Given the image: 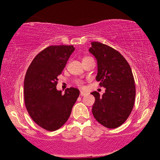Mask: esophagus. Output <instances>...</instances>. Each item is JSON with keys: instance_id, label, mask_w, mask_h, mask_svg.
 Here are the masks:
<instances>
[{"instance_id": "1", "label": "esophagus", "mask_w": 160, "mask_h": 160, "mask_svg": "<svg viewBox=\"0 0 160 160\" xmlns=\"http://www.w3.org/2000/svg\"><path fill=\"white\" fill-rule=\"evenodd\" d=\"M80 95H81V96H85L87 95V93L85 92H84V91H80Z\"/></svg>"}]
</instances>
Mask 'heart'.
Masks as SVG:
<instances>
[{
	"label": "heart",
	"instance_id": "heart-1",
	"mask_svg": "<svg viewBox=\"0 0 160 160\" xmlns=\"http://www.w3.org/2000/svg\"><path fill=\"white\" fill-rule=\"evenodd\" d=\"M91 58H92L91 57H89V56H85L83 58V62H84V61H86L87 60H89V59H91ZM76 84H77L78 87H82L83 85H84V82H83L82 80H76Z\"/></svg>",
	"mask_w": 160,
	"mask_h": 160
}]
</instances>
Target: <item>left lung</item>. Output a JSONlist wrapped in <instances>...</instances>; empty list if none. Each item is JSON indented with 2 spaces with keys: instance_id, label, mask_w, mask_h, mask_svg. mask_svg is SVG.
<instances>
[{
  "instance_id": "1",
  "label": "left lung",
  "mask_w": 160,
  "mask_h": 160,
  "mask_svg": "<svg viewBox=\"0 0 160 160\" xmlns=\"http://www.w3.org/2000/svg\"><path fill=\"white\" fill-rule=\"evenodd\" d=\"M89 51L98 62L96 80L106 92L100 97L98 92L92 113L95 119L107 128L121 126L128 119L134 106L135 80L131 68L126 59L117 50L100 42H92Z\"/></svg>"
}]
</instances>
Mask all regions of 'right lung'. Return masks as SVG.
I'll return each instance as SVG.
<instances>
[{
	"label": "right lung",
	"instance_id": "1",
	"mask_svg": "<svg viewBox=\"0 0 160 160\" xmlns=\"http://www.w3.org/2000/svg\"><path fill=\"white\" fill-rule=\"evenodd\" d=\"M74 50L73 45L45 48L35 57L26 72L25 107L35 123L48 131L58 130L67 122L79 96L76 88H67L64 95L56 88L58 76Z\"/></svg>",
	"mask_w": 160,
	"mask_h": 160
}]
</instances>
